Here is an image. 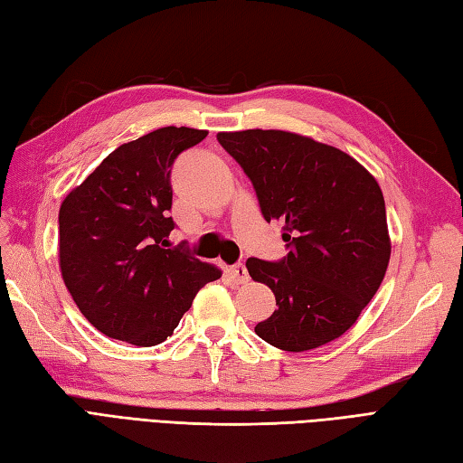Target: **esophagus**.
I'll return each mask as SVG.
<instances>
[{"mask_svg":"<svg viewBox=\"0 0 463 463\" xmlns=\"http://www.w3.org/2000/svg\"><path fill=\"white\" fill-rule=\"evenodd\" d=\"M228 273H230V277L233 279L235 285H245L247 280H250V275H247V269H245L243 263H238V265L230 267Z\"/></svg>","mask_w":463,"mask_h":463,"instance_id":"esophagus-1","label":"esophagus"}]
</instances>
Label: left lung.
<instances>
[{
  "mask_svg": "<svg viewBox=\"0 0 463 463\" xmlns=\"http://www.w3.org/2000/svg\"><path fill=\"white\" fill-rule=\"evenodd\" d=\"M218 141L251 178L267 222L280 220L288 255L247 259L279 308L255 326L285 352L344 335L375 297L391 257L385 200L352 155L283 129L220 131Z\"/></svg>",
  "mask_w": 463,
  "mask_h": 463,
  "instance_id": "8db88e82",
  "label": "left lung"
}]
</instances>
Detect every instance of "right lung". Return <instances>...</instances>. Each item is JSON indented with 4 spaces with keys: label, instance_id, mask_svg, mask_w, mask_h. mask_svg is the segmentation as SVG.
Instances as JSON below:
<instances>
[{
    "label": "right lung",
    "instance_id": "right-lung-1",
    "mask_svg": "<svg viewBox=\"0 0 463 463\" xmlns=\"http://www.w3.org/2000/svg\"><path fill=\"white\" fill-rule=\"evenodd\" d=\"M206 129L161 128L119 145L59 212V265L66 288L101 334L149 347L173 335L196 292L222 269L166 250L175 222L171 166Z\"/></svg>",
    "mask_w": 463,
    "mask_h": 463
}]
</instances>
